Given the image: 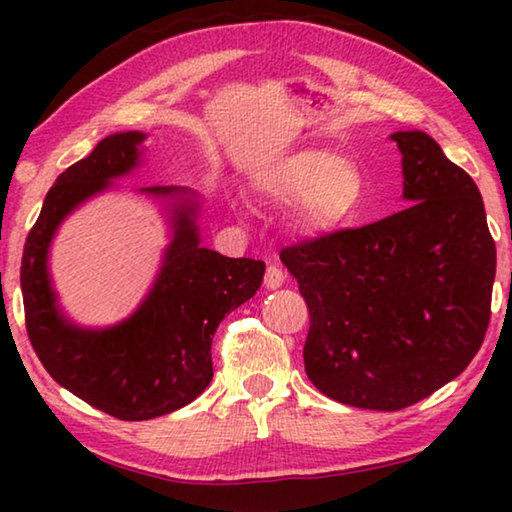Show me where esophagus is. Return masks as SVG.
Segmentation results:
<instances>
[{"label": "esophagus", "instance_id": "1", "mask_svg": "<svg viewBox=\"0 0 512 512\" xmlns=\"http://www.w3.org/2000/svg\"><path fill=\"white\" fill-rule=\"evenodd\" d=\"M284 271L280 266H275V264H271L266 268V275H264V284H266V289H280L282 284H284Z\"/></svg>", "mask_w": 512, "mask_h": 512}]
</instances>
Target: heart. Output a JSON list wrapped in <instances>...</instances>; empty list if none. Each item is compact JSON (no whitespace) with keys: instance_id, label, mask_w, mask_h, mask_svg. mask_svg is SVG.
I'll use <instances>...</instances> for the list:
<instances>
[{"instance_id":"b5f03b06","label":"heart","mask_w":512,"mask_h":512,"mask_svg":"<svg viewBox=\"0 0 512 512\" xmlns=\"http://www.w3.org/2000/svg\"><path fill=\"white\" fill-rule=\"evenodd\" d=\"M259 189L277 205H298V223L320 235L357 219L368 196V176L352 158L305 149L268 167Z\"/></svg>"}]
</instances>
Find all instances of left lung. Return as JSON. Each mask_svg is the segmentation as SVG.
I'll return each instance as SVG.
<instances>
[{
    "mask_svg": "<svg viewBox=\"0 0 512 512\" xmlns=\"http://www.w3.org/2000/svg\"><path fill=\"white\" fill-rule=\"evenodd\" d=\"M391 140L411 205L280 253L309 309L311 384L372 411L406 409L470 366L488 332L497 266L470 173L427 133Z\"/></svg>",
    "mask_w": 512,
    "mask_h": 512,
    "instance_id": "1",
    "label": "left lung"
}]
</instances>
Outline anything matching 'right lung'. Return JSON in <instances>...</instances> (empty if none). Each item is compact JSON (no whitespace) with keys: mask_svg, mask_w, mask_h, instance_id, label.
<instances>
[{"mask_svg":"<svg viewBox=\"0 0 512 512\" xmlns=\"http://www.w3.org/2000/svg\"><path fill=\"white\" fill-rule=\"evenodd\" d=\"M142 140L137 131L110 135L60 173L29 232L20 268L27 334L42 366L69 393L128 422L183 409L205 391L214 375L216 327L255 296L266 268L262 259H232L203 248L196 205L183 198L173 207V239L160 275L140 309L108 329H81L65 320L47 273L51 237L76 205L135 167ZM142 192L187 196L178 187Z\"/></svg>","mask_w":512,"mask_h":512,"instance_id":"add662e5","label":"right lung"}]
</instances>
